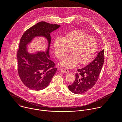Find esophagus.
Returning a JSON list of instances; mask_svg holds the SVG:
<instances>
[{
  "label": "esophagus",
  "mask_w": 122,
  "mask_h": 122,
  "mask_svg": "<svg viewBox=\"0 0 122 122\" xmlns=\"http://www.w3.org/2000/svg\"><path fill=\"white\" fill-rule=\"evenodd\" d=\"M60 71L62 72L65 73H69V71L67 69L65 68H62L60 69Z\"/></svg>",
  "instance_id": "34e87169"
}]
</instances>
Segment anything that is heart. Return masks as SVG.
I'll return each mask as SVG.
<instances>
[{"label":"heart","mask_w":122,"mask_h":122,"mask_svg":"<svg viewBox=\"0 0 122 122\" xmlns=\"http://www.w3.org/2000/svg\"><path fill=\"white\" fill-rule=\"evenodd\" d=\"M97 49L96 39L81 30H73L66 34L62 39H56L53 50L59 60L63 59L71 51V56L65 59L60 65L66 68L84 66L93 58Z\"/></svg>","instance_id":"1"}]
</instances>
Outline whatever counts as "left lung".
Masks as SVG:
<instances>
[{"instance_id":"1","label":"left lung","mask_w":122,"mask_h":122,"mask_svg":"<svg viewBox=\"0 0 122 122\" xmlns=\"http://www.w3.org/2000/svg\"><path fill=\"white\" fill-rule=\"evenodd\" d=\"M104 61V50L101 51L96 58L90 64L78 69L74 82L68 85V89L76 94H81L87 91L97 81Z\"/></svg>"}]
</instances>
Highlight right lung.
Returning a JSON list of instances; mask_svg holds the SVG:
<instances>
[{
  "instance_id": "1",
  "label": "right lung",
  "mask_w": 122,
  "mask_h": 122,
  "mask_svg": "<svg viewBox=\"0 0 122 122\" xmlns=\"http://www.w3.org/2000/svg\"><path fill=\"white\" fill-rule=\"evenodd\" d=\"M60 26L56 24L40 22L26 30L20 39L17 53L18 74L23 83L31 90L39 91L47 87L57 71L55 64L49 58V53L50 33ZM41 36L48 41L46 52L29 54L26 46L35 37Z\"/></svg>"
}]
</instances>
